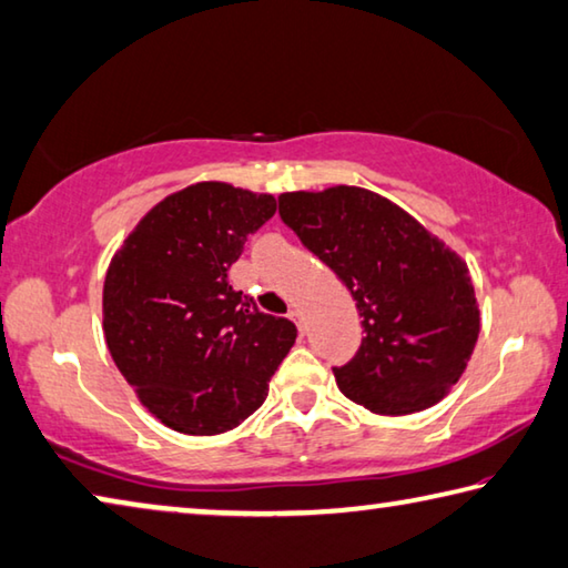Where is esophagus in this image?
<instances>
[{
	"label": "esophagus",
	"instance_id": "34e87169",
	"mask_svg": "<svg viewBox=\"0 0 568 568\" xmlns=\"http://www.w3.org/2000/svg\"><path fill=\"white\" fill-rule=\"evenodd\" d=\"M290 320L296 324V329H300V332L304 334V322H302V314L296 312V310H292V312H290Z\"/></svg>",
	"mask_w": 568,
	"mask_h": 568
}]
</instances>
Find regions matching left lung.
I'll use <instances>...</instances> for the list:
<instances>
[{
  "label": "left lung",
  "instance_id": "8db88e82",
  "mask_svg": "<svg viewBox=\"0 0 568 568\" xmlns=\"http://www.w3.org/2000/svg\"><path fill=\"white\" fill-rule=\"evenodd\" d=\"M278 216L357 302L365 337L334 367L342 393L377 415L440 403L480 332L468 264L397 203L357 185L282 193Z\"/></svg>",
  "mask_w": 568,
  "mask_h": 568
}]
</instances>
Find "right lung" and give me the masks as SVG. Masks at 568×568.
<instances>
[{
  "label": "right lung",
  "instance_id": "add662e5",
  "mask_svg": "<svg viewBox=\"0 0 568 568\" xmlns=\"http://www.w3.org/2000/svg\"><path fill=\"white\" fill-rule=\"evenodd\" d=\"M274 211L272 193L193 183L155 203L110 258L108 349L148 413L175 433L234 430L290 355L294 324L229 284L246 236Z\"/></svg>",
  "mask_w": 568,
  "mask_h": 568
}]
</instances>
